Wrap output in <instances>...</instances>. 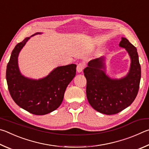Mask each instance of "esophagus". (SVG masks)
Masks as SVG:
<instances>
[{
    "label": "esophagus",
    "instance_id": "34e87169",
    "mask_svg": "<svg viewBox=\"0 0 149 149\" xmlns=\"http://www.w3.org/2000/svg\"><path fill=\"white\" fill-rule=\"evenodd\" d=\"M84 67H85V64L84 63H79L77 65V70L79 72H82L83 69H84Z\"/></svg>",
    "mask_w": 149,
    "mask_h": 149
}]
</instances>
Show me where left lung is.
Returning a JSON list of instances; mask_svg holds the SVG:
<instances>
[{
	"mask_svg": "<svg viewBox=\"0 0 149 149\" xmlns=\"http://www.w3.org/2000/svg\"><path fill=\"white\" fill-rule=\"evenodd\" d=\"M119 46L126 48L131 58L126 77L118 80L107 76L103 57L91 60L84 69L88 102L95 110L109 115L118 113L131 105L139 88L141 66L137 49L126 38H122Z\"/></svg>",
	"mask_w": 149,
	"mask_h": 149,
	"instance_id": "left-lung-1",
	"label": "left lung"
}]
</instances>
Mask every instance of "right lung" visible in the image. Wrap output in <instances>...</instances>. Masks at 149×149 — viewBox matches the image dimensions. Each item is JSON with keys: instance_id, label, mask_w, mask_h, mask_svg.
Segmentation results:
<instances>
[{"instance_id": "1", "label": "right lung", "mask_w": 149, "mask_h": 149, "mask_svg": "<svg viewBox=\"0 0 149 149\" xmlns=\"http://www.w3.org/2000/svg\"><path fill=\"white\" fill-rule=\"evenodd\" d=\"M29 39L26 38L18 43L12 52L6 72L8 88L18 106L30 113L44 115L55 111L61 104L67 86L76 75L77 65L58 67L46 77L38 80L23 77L18 68L17 57Z\"/></svg>"}]
</instances>
